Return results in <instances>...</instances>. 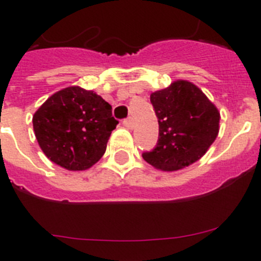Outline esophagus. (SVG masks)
Here are the masks:
<instances>
[{"instance_id":"esophagus-1","label":"esophagus","mask_w":261,"mask_h":261,"mask_svg":"<svg viewBox=\"0 0 261 261\" xmlns=\"http://www.w3.org/2000/svg\"><path fill=\"white\" fill-rule=\"evenodd\" d=\"M123 125L128 129H132L135 126V120L132 117H128V119L123 120Z\"/></svg>"}]
</instances>
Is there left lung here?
<instances>
[{
  "mask_svg": "<svg viewBox=\"0 0 261 261\" xmlns=\"http://www.w3.org/2000/svg\"><path fill=\"white\" fill-rule=\"evenodd\" d=\"M158 117L155 147L142 153L149 165L175 171L199 161L216 140L220 112L201 90L188 81H176L150 95Z\"/></svg>",
  "mask_w": 261,
  "mask_h": 261,
  "instance_id": "obj_1",
  "label": "left lung"
}]
</instances>
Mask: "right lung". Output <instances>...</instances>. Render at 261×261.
<instances>
[{
	"mask_svg": "<svg viewBox=\"0 0 261 261\" xmlns=\"http://www.w3.org/2000/svg\"><path fill=\"white\" fill-rule=\"evenodd\" d=\"M32 124L45 155L66 170L80 171L102 158L119 121L102 96L71 86L48 98L35 112Z\"/></svg>",
	"mask_w": 261,
	"mask_h": 261,
	"instance_id": "1",
	"label": "right lung"
}]
</instances>
